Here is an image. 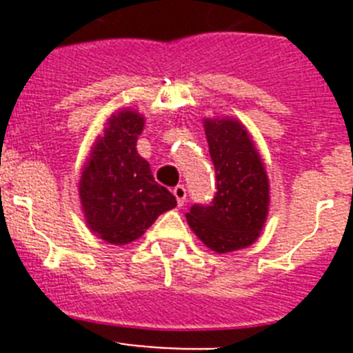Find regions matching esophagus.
<instances>
[{
	"instance_id": "34e87169",
	"label": "esophagus",
	"mask_w": 353,
	"mask_h": 353,
	"mask_svg": "<svg viewBox=\"0 0 353 353\" xmlns=\"http://www.w3.org/2000/svg\"><path fill=\"white\" fill-rule=\"evenodd\" d=\"M173 196L176 198V203H179V207H182V205L185 203V198H187L185 187H183V185L173 187Z\"/></svg>"
}]
</instances>
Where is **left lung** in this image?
Listing matches in <instances>:
<instances>
[{
  "mask_svg": "<svg viewBox=\"0 0 353 353\" xmlns=\"http://www.w3.org/2000/svg\"><path fill=\"white\" fill-rule=\"evenodd\" d=\"M208 152L215 170L210 203H194L187 223L215 252L248 248L260 236L269 212V180L263 162L236 120H205Z\"/></svg>",
  "mask_w": 353,
  "mask_h": 353,
  "instance_id": "1",
  "label": "left lung"
}]
</instances>
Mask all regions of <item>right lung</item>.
<instances>
[{"label":"right lung","instance_id":"right-lung-1","mask_svg":"<svg viewBox=\"0 0 353 353\" xmlns=\"http://www.w3.org/2000/svg\"><path fill=\"white\" fill-rule=\"evenodd\" d=\"M143 123L136 111L109 118L81 174L79 196L86 223L109 244L139 239L159 215L176 207V198L155 182L150 164L136 152Z\"/></svg>","mask_w":353,"mask_h":353}]
</instances>
